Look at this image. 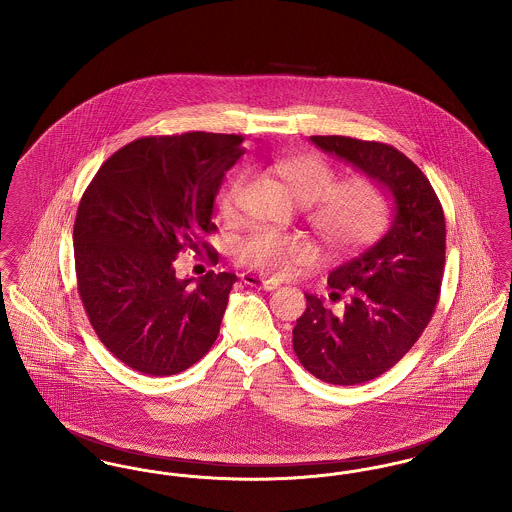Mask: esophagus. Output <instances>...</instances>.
Wrapping results in <instances>:
<instances>
[{"label": "esophagus", "mask_w": 512, "mask_h": 512, "mask_svg": "<svg viewBox=\"0 0 512 512\" xmlns=\"http://www.w3.org/2000/svg\"><path fill=\"white\" fill-rule=\"evenodd\" d=\"M242 282L247 284V286L263 288V290H267V292H272V290H276V288L280 286L276 280H263V278H257L255 274H249V272H244V274H242Z\"/></svg>", "instance_id": "1"}]
</instances>
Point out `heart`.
Instances as JSON below:
<instances>
[{"instance_id": "obj_1", "label": "heart", "mask_w": 512, "mask_h": 512, "mask_svg": "<svg viewBox=\"0 0 512 512\" xmlns=\"http://www.w3.org/2000/svg\"><path fill=\"white\" fill-rule=\"evenodd\" d=\"M268 169L299 203H305L307 224L328 249L355 251L376 242L386 230L390 199L372 176L357 174L336 182V171L309 153L278 159ZM247 178V172H238L220 190L219 211L224 219L238 217ZM236 257L259 272H284L311 257V244L301 236L257 228L236 244Z\"/></svg>"}]
</instances>
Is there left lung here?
I'll use <instances>...</instances> for the list:
<instances>
[{"label": "left lung", "mask_w": 512, "mask_h": 512, "mask_svg": "<svg viewBox=\"0 0 512 512\" xmlns=\"http://www.w3.org/2000/svg\"><path fill=\"white\" fill-rule=\"evenodd\" d=\"M326 153L372 176L395 199L390 230L359 257L330 272V299L317 295L293 328V351L318 380L355 386L378 378L413 347L438 305L445 268V219L430 180L413 161L382 142L311 136Z\"/></svg>", "instance_id": "8db88e82"}]
</instances>
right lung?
Returning <instances> with one entry per match:
<instances>
[{
    "label": "right lung",
    "instance_id": "right-lung-1",
    "mask_svg": "<svg viewBox=\"0 0 512 512\" xmlns=\"http://www.w3.org/2000/svg\"><path fill=\"white\" fill-rule=\"evenodd\" d=\"M244 136L186 132L146 136L96 172L74 220V268L99 341L146 376L195 365L217 340L232 272L176 278V257L205 249L215 195L245 153Z\"/></svg>",
    "mask_w": 512,
    "mask_h": 512
}]
</instances>
